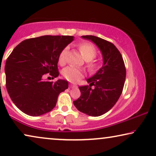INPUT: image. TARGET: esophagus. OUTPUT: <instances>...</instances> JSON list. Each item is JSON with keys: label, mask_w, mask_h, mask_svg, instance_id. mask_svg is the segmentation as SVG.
<instances>
[{"label": "esophagus", "mask_w": 156, "mask_h": 156, "mask_svg": "<svg viewBox=\"0 0 156 156\" xmlns=\"http://www.w3.org/2000/svg\"><path fill=\"white\" fill-rule=\"evenodd\" d=\"M69 87H70V88H74V87H76V85L70 84H69Z\"/></svg>", "instance_id": "34e87169"}]
</instances>
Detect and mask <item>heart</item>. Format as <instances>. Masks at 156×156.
Here are the masks:
<instances>
[{
    "instance_id": "obj_1",
    "label": "heart",
    "mask_w": 156,
    "mask_h": 156,
    "mask_svg": "<svg viewBox=\"0 0 156 156\" xmlns=\"http://www.w3.org/2000/svg\"><path fill=\"white\" fill-rule=\"evenodd\" d=\"M79 50L82 56L86 59L87 67L90 72H95L99 67V63L94 58L97 55V49L92 44L89 42H82L78 45ZM67 52V48L62 49L58 57V63L63 65L66 62V55ZM84 70L80 68L74 67H67L62 71V75L67 81L72 83H76L80 81L84 76Z\"/></svg>"
}]
</instances>
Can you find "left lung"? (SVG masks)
<instances>
[{
  "instance_id": "8db88e82",
  "label": "left lung",
  "mask_w": 156,
  "mask_h": 156,
  "mask_svg": "<svg viewBox=\"0 0 156 156\" xmlns=\"http://www.w3.org/2000/svg\"><path fill=\"white\" fill-rule=\"evenodd\" d=\"M82 37L99 47L104 65L95 75L87 80L89 85L79 87L81 96L73 103L80 112L99 116L108 112L122 93L126 74L125 64L120 52L111 42L94 35Z\"/></svg>"
}]
</instances>
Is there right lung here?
I'll list each match as a JSON object with an SVG mask.
<instances>
[{
	"mask_svg": "<svg viewBox=\"0 0 156 156\" xmlns=\"http://www.w3.org/2000/svg\"><path fill=\"white\" fill-rule=\"evenodd\" d=\"M73 36L44 35L29 38L18 44L8 56L5 66V86L17 107L29 116L46 114L56 106L68 82L44 80L59 75L58 57Z\"/></svg>",
	"mask_w": 156,
	"mask_h": 156,
	"instance_id": "obj_1",
	"label": "right lung"
}]
</instances>
